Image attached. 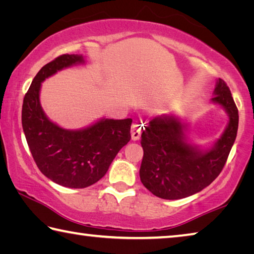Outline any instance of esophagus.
Returning <instances> with one entry per match:
<instances>
[{"mask_svg": "<svg viewBox=\"0 0 254 254\" xmlns=\"http://www.w3.org/2000/svg\"><path fill=\"white\" fill-rule=\"evenodd\" d=\"M143 122L140 121V120H135L134 123L132 124L131 128V136L132 140H139L141 136V133L143 131Z\"/></svg>", "mask_w": 254, "mask_h": 254, "instance_id": "34e87169", "label": "esophagus"}]
</instances>
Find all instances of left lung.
<instances>
[{
    "mask_svg": "<svg viewBox=\"0 0 254 254\" xmlns=\"http://www.w3.org/2000/svg\"><path fill=\"white\" fill-rule=\"evenodd\" d=\"M213 102L224 107L230 122L220 140L207 152H199L183 139V126L170 117L153 119L141 134L143 159L140 179L153 195L180 199L212 184L224 168L239 127V111L229 86L218 79Z\"/></svg>",
    "mask_w": 254,
    "mask_h": 254,
    "instance_id": "1",
    "label": "left lung"
}]
</instances>
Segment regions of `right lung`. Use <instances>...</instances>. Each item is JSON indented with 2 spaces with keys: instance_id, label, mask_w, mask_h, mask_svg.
<instances>
[{
  "instance_id": "obj_1",
  "label": "right lung",
  "mask_w": 254,
  "mask_h": 254,
  "mask_svg": "<svg viewBox=\"0 0 254 254\" xmlns=\"http://www.w3.org/2000/svg\"><path fill=\"white\" fill-rule=\"evenodd\" d=\"M83 60V56L68 54L51 60L33 78L22 105V127L34 162L46 177L69 188L88 187L104 177L131 139L132 119L102 120L84 130L68 131L45 115L39 102L41 81Z\"/></svg>"
}]
</instances>
